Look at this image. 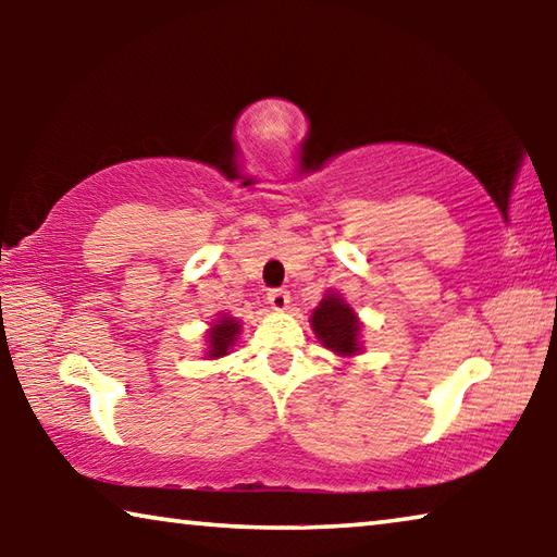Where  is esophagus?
Masks as SVG:
<instances>
[{
  "instance_id": "obj_1",
  "label": "esophagus",
  "mask_w": 557,
  "mask_h": 557,
  "mask_svg": "<svg viewBox=\"0 0 557 557\" xmlns=\"http://www.w3.org/2000/svg\"><path fill=\"white\" fill-rule=\"evenodd\" d=\"M268 301H270V307L275 309V312H285V309L289 307V292L272 289L268 295Z\"/></svg>"
}]
</instances>
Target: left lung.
Listing matches in <instances>:
<instances>
[{
    "label": "left lung",
    "instance_id": "1",
    "mask_svg": "<svg viewBox=\"0 0 557 557\" xmlns=\"http://www.w3.org/2000/svg\"><path fill=\"white\" fill-rule=\"evenodd\" d=\"M312 332L319 338V344L329 351L342 356V358H354L363 351L361 344V319L354 312V307L338 295V292L329 289L324 299L312 309Z\"/></svg>",
    "mask_w": 557,
    "mask_h": 557
}]
</instances>
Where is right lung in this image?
Masks as SVG:
<instances>
[{"instance_id":"add662e5","label":"right lung","mask_w":557,"mask_h":557,"mask_svg":"<svg viewBox=\"0 0 557 557\" xmlns=\"http://www.w3.org/2000/svg\"><path fill=\"white\" fill-rule=\"evenodd\" d=\"M243 332L240 319L231 314H215L213 322L209 324V332H206V356L211 358H223L233 351L235 342Z\"/></svg>"}]
</instances>
